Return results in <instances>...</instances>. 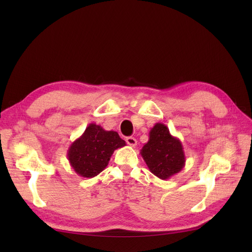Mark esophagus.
<instances>
[{
  "mask_svg": "<svg viewBox=\"0 0 252 252\" xmlns=\"http://www.w3.org/2000/svg\"><path fill=\"white\" fill-rule=\"evenodd\" d=\"M126 142L129 146L131 147H135L136 144H138V141H136L134 138H132V136H128V138H126Z\"/></svg>",
  "mask_w": 252,
  "mask_h": 252,
  "instance_id": "obj_1",
  "label": "esophagus"
}]
</instances>
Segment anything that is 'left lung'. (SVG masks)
<instances>
[{
	"mask_svg": "<svg viewBox=\"0 0 252 252\" xmlns=\"http://www.w3.org/2000/svg\"><path fill=\"white\" fill-rule=\"evenodd\" d=\"M140 154L150 172L161 180H168L179 173L186 163L182 142L171 135L163 123H157L151 128L149 140Z\"/></svg>",
	"mask_w": 252,
	"mask_h": 252,
	"instance_id": "obj_1",
	"label": "left lung"
}]
</instances>
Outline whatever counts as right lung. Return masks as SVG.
<instances>
[{"instance_id": "1", "label": "right lung", "mask_w": 252, "mask_h": 252, "mask_svg": "<svg viewBox=\"0 0 252 252\" xmlns=\"http://www.w3.org/2000/svg\"><path fill=\"white\" fill-rule=\"evenodd\" d=\"M125 145L126 142L117 131L105 130L100 125L91 123L80 138L71 143L67 158L75 173L91 179L107 167L113 151Z\"/></svg>"}]
</instances>
